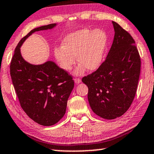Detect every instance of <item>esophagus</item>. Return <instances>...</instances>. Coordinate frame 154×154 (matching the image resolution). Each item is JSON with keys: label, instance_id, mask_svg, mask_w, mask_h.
<instances>
[{"label": "esophagus", "instance_id": "1", "mask_svg": "<svg viewBox=\"0 0 154 154\" xmlns=\"http://www.w3.org/2000/svg\"><path fill=\"white\" fill-rule=\"evenodd\" d=\"M75 83H77V84H78V83H79L82 82V80H81L80 79H79V78H75V79H74Z\"/></svg>", "mask_w": 154, "mask_h": 154}]
</instances>
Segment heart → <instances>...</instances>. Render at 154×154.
Listing matches in <instances>:
<instances>
[{
  "label": "heart",
  "instance_id": "obj_1",
  "mask_svg": "<svg viewBox=\"0 0 154 154\" xmlns=\"http://www.w3.org/2000/svg\"><path fill=\"white\" fill-rule=\"evenodd\" d=\"M106 44L107 36L102 29L83 28L65 36L61 47L54 49V56L59 66L66 71L76 63V57L80 64L75 73L82 75L85 69L92 72L100 66Z\"/></svg>",
  "mask_w": 154,
  "mask_h": 154
}]
</instances>
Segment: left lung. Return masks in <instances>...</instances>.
I'll use <instances>...</instances> for the list:
<instances>
[{"label": "left lung", "instance_id": "obj_1", "mask_svg": "<svg viewBox=\"0 0 154 154\" xmlns=\"http://www.w3.org/2000/svg\"><path fill=\"white\" fill-rule=\"evenodd\" d=\"M115 35L105 60L92 74L82 78L88 88V98L94 113L113 119L122 116L136 94L140 58L132 36L112 22Z\"/></svg>", "mask_w": 154, "mask_h": 154}]
</instances>
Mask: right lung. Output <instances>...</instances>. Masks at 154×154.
Returning <instances> with one entry per match:
<instances>
[{
    "label": "right lung",
    "instance_id": "1",
    "mask_svg": "<svg viewBox=\"0 0 154 154\" xmlns=\"http://www.w3.org/2000/svg\"><path fill=\"white\" fill-rule=\"evenodd\" d=\"M56 24L36 28L20 40L10 65L13 85L20 105L27 116L38 124H56L66 113L67 100L74 88L71 75L55 62L30 64L23 58L20 48L32 33L52 29Z\"/></svg>",
    "mask_w": 154,
    "mask_h": 154
}]
</instances>
